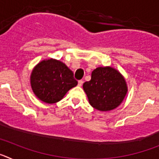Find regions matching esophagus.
Returning a JSON list of instances; mask_svg holds the SVG:
<instances>
[{"label":"esophagus","instance_id":"obj_1","mask_svg":"<svg viewBox=\"0 0 159 159\" xmlns=\"http://www.w3.org/2000/svg\"><path fill=\"white\" fill-rule=\"evenodd\" d=\"M83 83H84V81L83 80H79V82H78V85L80 87H81L83 85Z\"/></svg>","mask_w":159,"mask_h":159}]
</instances>
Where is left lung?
<instances>
[{
  "mask_svg": "<svg viewBox=\"0 0 159 159\" xmlns=\"http://www.w3.org/2000/svg\"><path fill=\"white\" fill-rule=\"evenodd\" d=\"M83 88L91 106L100 111L116 109L128 92L123 75L110 66L93 70L91 80L84 83Z\"/></svg>",
  "mask_w": 159,
  "mask_h": 159,
  "instance_id": "8db88e82",
  "label": "left lung"
}]
</instances>
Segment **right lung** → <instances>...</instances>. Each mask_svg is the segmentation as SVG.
<instances>
[{"label": "right lung", "mask_w": 159, "mask_h": 159, "mask_svg": "<svg viewBox=\"0 0 159 159\" xmlns=\"http://www.w3.org/2000/svg\"><path fill=\"white\" fill-rule=\"evenodd\" d=\"M32 92L46 103H55L64 98L78 82L65 64L56 59L43 60L32 69L30 75Z\"/></svg>", "instance_id": "obj_1"}]
</instances>
